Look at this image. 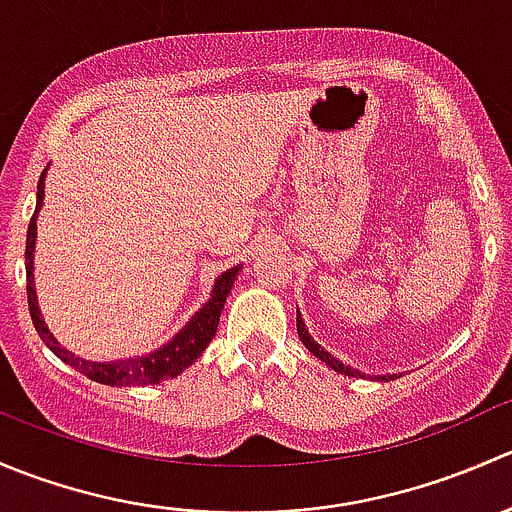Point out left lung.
<instances>
[{
	"mask_svg": "<svg viewBox=\"0 0 512 512\" xmlns=\"http://www.w3.org/2000/svg\"><path fill=\"white\" fill-rule=\"evenodd\" d=\"M297 334H299V339H302L304 347H307L309 352L317 356V359L322 361V364H327L329 369H334V371H337V374H344V376H356V379H366L364 371L354 369V366H347V364H344V361H339L337 356L329 354L327 349H322L317 342H314V337H312V334H309V329H307V324H304L302 312H299V309H297ZM379 379L381 381H389V379H399V376H396V374H384V376H379Z\"/></svg>",
	"mask_w": 512,
	"mask_h": 512,
	"instance_id": "8db88e82",
	"label": "left lung"
}]
</instances>
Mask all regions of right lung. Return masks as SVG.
<instances>
[{
  "mask_svg": "<svg viewBox=\"0 0 512 512\" xmlns=\"http://www.w3.org/2000/svg\"><path fill=\"white\" fill-rule=\"evenodd\" d=\"M46 170L41 173L39 185H36V210L29 220L27 230V299H29V314H32V322L39 332V337L44 339L46 347L59 356L64 364H69L71 369L81 371L84 376H89L91 381L106 386H146V384H160L165 379H175L178 374H183L188 366H193L198 361V356L205 352L210 342H213L215 332H218L220 324V312L225 307V299L230 294L232 285H235L237 275H240L242 265L230 267L223 275L215 277L213 292L210 299L188 319L183 329L175 334L170 342H165L163 347H158L156 352L141 354V356H128V359H113V361H91L84 356H76L66 347H61L59 339L49 332L44 322V314L39 309V299H36V287H34V250H36V218H39V210L44 205V180Z\"/></svg>",
  "mask_w": 512,
  "mask_h": 512,
  "instance_id": "right-lung-1",
  "label": "right lung"
}]
</instances>
